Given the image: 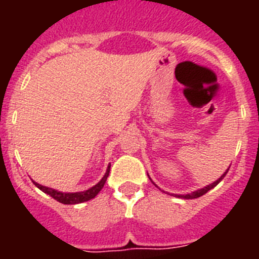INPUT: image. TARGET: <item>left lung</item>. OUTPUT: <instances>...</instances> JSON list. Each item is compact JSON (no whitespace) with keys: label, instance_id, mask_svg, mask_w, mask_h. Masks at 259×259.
<instances>
[{"label":"left lung","instance_id":"8db88e82","mask_svg":"<svg viewBox=\"0 0 259 259\" xmlns=\"http://www.w3.org/2000/svg\"><path fill=\"white\" fill-rule=\"evenodd\" d=\"M228 170H230V168H228ZM228 170L226 171V172H224L223 175H222L221 178H219V179L217 180V182L212 183V184L207 185V187H205V188H202V189H198V191L192 192V193H189V194H178V197H180V198H185V200H192V198H198V197H201V196H203V194H205V193H207V192H209L210 189L214 188L215 185H218V184H219V182H221V180L223 179L224 176H226V174L228 172Z\"/></svg>","mask_w":259,"mask_h":259}]
</instances>
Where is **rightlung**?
<instances>
[{
	"mask_svg": "<svg viewBox=\"0 0 259 259\" xmlns=\"http://www.w3.org/2000/svg\"><path fill=\"white\" fill-rule=\"evenodd\" d=\"M109 172H110V164H109V167H107L106 174L104 175V178L101 179V182L98 183V184H96L95 187H92V188H89L88 191L76 192V193H62V192L56 191V189L48 188V187L37 184V183H35V182L33 183H35V185L37 187L38 189H40V191H42L44 193L49 194L50 197H53L54 200L58 201V202L65 203V205H75V203L85 202V201H89V200H92V198H95L96 196L100 193V191L104 188L107 176H109Z\"/></svg>",
	"mask_w": 259,
	"mask_h": 259,
	"instance_id": "add662e5",
	"label": "right lung"
}]
</instances>
